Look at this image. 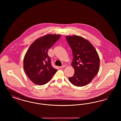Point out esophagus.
<instances>
[{
  "instance_id": "1",
  "label": "esophagus",
  "mask_w": 121,
  "mask_h": 121,
  "mask_svg": "<svg viewBox=\"0 0 121 121\" xmlns=\"http://www.w3.org/2000/svg\"><path fill=\"white\" fill-rule=\"evenodd\" d=\"M64 67H65V65H63L62 66L60 67V68L62 69V68H64Z\"/></svg>"
}]
</instances>
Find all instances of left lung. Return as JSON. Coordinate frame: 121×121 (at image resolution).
<instances>
[{
	"label": "left lung",
	"instance_id": "left-lung-1",
	"mask_svg": "<svg viewBox=\"0 0 121 121\" xmlns=\"http://www.w3.org/2000/svg\"><path fill=\"white\" fill-rule=\"evenodd\" d=\"M73 55L72 65L74 74L69 78L75 86H82L89 83L98 74L100 59L98 52L92 44L83 38L73 35L66 37Z\"/></svg>",
	"mask_w": 121,
	"mask_h": 121
}]
</instances>
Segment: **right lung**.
<instances>
[{
  "instance_id": "right-lung-1",
  "label": "right lung",
  "mask_w": 121,
  "mask_h": 121,
  "mask_svg": "<svg viewBox=\"0 0 121 121\" xmlns=\"http://www.w3.org/2000/svg\"><path fill=\"white\" fill-rule=\"evenodd\" d=\"M59 35H48L35 41L30 45L23 59V69L30 80L43 85L52 79L57 71L52 67L48 50L60 38Z\"/></svg>"
}]
</instances>
